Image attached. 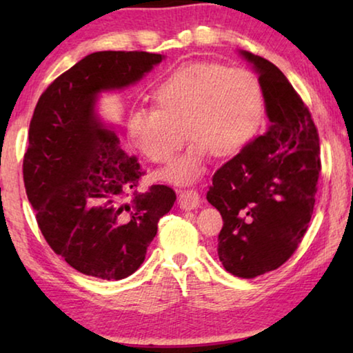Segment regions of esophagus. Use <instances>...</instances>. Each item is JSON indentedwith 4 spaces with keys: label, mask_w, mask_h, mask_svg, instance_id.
<instances>
[{
    "label": "esophagus",
    "mask_w": 353,
    "mask_h": 353,
    "mask_svg": "<svg viewBox=\"0 0 353 353\" xmlns=\"http://www.w3.org/2000/svg\"><path fill=\"white\" fill-rule=\"evenodd\" d=\"M199 205V194L194 190H183L179 193V207L183 210H193Z\"/></svg>",
    "instance_id": "34e87169"
}]
</instances>
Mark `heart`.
I'll return each instance as SVG.
<instances>
[{
  "mask_svg": "<svg viewBox=\"0 0 353 353\" xmlns=\"http://www.w3.org/2000/svg\"><path fill=\"white\" fill-rule=\"evenodd\" d=\"M155 109H132L126 119L130 143L155 163L170 162L185 140L187 152L160 172L165 181H198L208 159L241 152L259 130L265 112L261 83L244 68L214 62L179 65L152 93ZM185 132H183V129Z\"/></svg>",
  "mask_w": 353,
  "mask_h": 353,
  "instance_id": "1",
  "label": "heart"
}]
</instances>
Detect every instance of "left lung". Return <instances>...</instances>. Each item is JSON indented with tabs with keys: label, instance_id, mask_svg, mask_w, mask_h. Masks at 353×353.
<instances>
[{
	"label": "left lung",
	"instance_id": "1",
	"mask_svg": "<svg viewBox=\"0 0 353 353\" xmlns=\"http://www.w3.org/2000/svg\"><path fill=\"white\" fill-rule=\"evenodd\" d=\"M240 54L259 74L268 128L214 172L207 201L224 221L218 255L225 271L254 279L282 266L305 235L321 152L312 115L286 76L266 59Z\"/></svg>",
	"mask_w": 353,
	"mask_h": 353
}]
</instances>
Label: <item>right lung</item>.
I'll list each match as a JSON object with an SVG mask.
<instances>
[{
	"instance_id": "1",
	"label": "right lung",
	"mask_w": 353,
	"mask_h": 353,
	"mask_svg": "<svg viewBox=\"0 0 353 353\" xmlns=\"http://www.w3.org/2000/svg\"><path fill=\"white\" fill-rule=\"evenodd\" d=\"M163 59L145 51L93 52L59 76L35 105L23 162L28 199L46 243L85 276L134 274L159 219L174 205L176 193L166 185L137 193L145 172L97 110L101 93L134 85Z\"/></svg>"
}]
</instances>
